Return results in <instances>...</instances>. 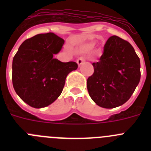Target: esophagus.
<instances>
[{
    "mask_svg": "<svg viewBox=\"0 0 151 151\" xmlns=\"http://www.w3.org/2000/svg\"><path fill=\"white\" fill-rule=\"evenodd\" d=\"M85 61V59L84 57H79L78 60H77V63H78V66H81L82 63Z\"/></svg>",
    "mask_w": 151,
    "mask_h": 151,
    "instance_id": "esophagus-1",
    "label": "esophagus"
}]
</instances>
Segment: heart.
Here are the masks:
<instances>
[{
    "label": "heart",
    "instance_id": "1",
    "mask_svg": "<svg viewBox=\"0 0 151 151\" xmlns=\"http://www.w3.org/2000/svg\"><path fill=\"white\" fill-rule=\"evenodd\" d=\"M93 45H94V44L93 43H88L87 44V45H85V48L86 49V50H88V49H91L93 47Z\"/></svg>",
    "mask_w": 151,
    "mask_h": 151
}]
</instances>
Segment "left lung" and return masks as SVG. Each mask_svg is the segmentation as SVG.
Listing matches in <instances>:
<instances>
[{
	"label": "left lung",
	"mask_w": 151,
	"mask_h": 151,
	"mask_svg": "<svg viewBox=\"0 0 151 151\" xmlns=\"http://www.w3.org/2000/svg\"><path fill=\"white\" fill-rule=\"evenodd\" d=\"M94 72L87 80L89 95L96 104L111 109L124 104L141 78L140 59L129 41L113 35L106 41Z\"/></svg>",
	"instance_id": "8db88e82"
}]
</instances>
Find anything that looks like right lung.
Masks as SVG:
<instances>
[{
	"label": "right lung",
	"instance_id": "obj_1",
	"mask_svg": "<svg viewBox=\"0 0 151 151\" xmlns=\"http://www.w3.org/2000/svg\"><path fill=\"white\" fill-rule=\"evenodd\" d=\"M64 40L54 33L39 34L26 40L13 60L12 81L16 93L29 106H48L60 95L67 75L76 70V62L54 58Z\"/></svg>",
	"mask_w": 151,
	"mask_h": 151
}]
</instances>
